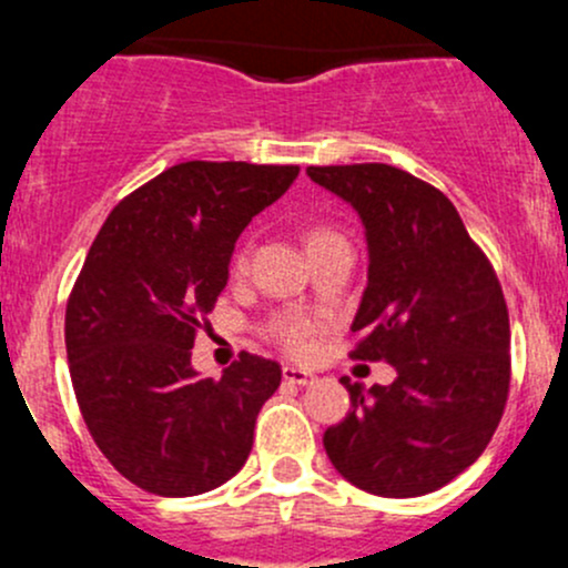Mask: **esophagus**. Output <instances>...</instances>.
Returning a JSON list of instances; mask_svg holds the SVG:
<instances>
[{
	"label": "esophagus",
	"mask_w": 568,
	"mask_h": 568,
	"mask_svg": "<svg viewBox=\"0 0 568 568\" xmlns=\"http://www.w3.org/2000/svg\"><path fill=\"white\" fill-rule=\"evenodd\" d=\"M283 379L288 382V385L305 387V385H313V382H316V376H313L311 371H302V368H294V365H285Z\"/></svg>",
	"instance_id": "1"
}]
</instances>
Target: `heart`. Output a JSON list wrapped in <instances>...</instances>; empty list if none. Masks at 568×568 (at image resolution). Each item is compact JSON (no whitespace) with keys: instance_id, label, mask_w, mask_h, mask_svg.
I'll return each mask as SVG.
<instances>
[{"instance_id":"heart-1","label":"heart","mask_w":568,"mask_h":568,"mask_svg":"<svg viewBox=\"0 0 568 568\" xmlns=\"http://www.w3.org/2000/svg\"><path fill=\"white\" fill-rule=\"evenodd\" d=\"M329 236H337V233H332L329 227H313V231L307 233V244L324 242V239ZM242 263L244 257L239 255L236 266H242ZM316 335H318V324L311 318L280 316L272 321V337L285 348V352L294 354V357H305V354L316 346Z\"/></svg>"}]
</instances>
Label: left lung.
<instances>
[{"mask_svg":"<svg viewBox=\"0 0 568 568\" xmlns=\"http://www.w3.org/2000/svg\"><path fill=\"white\" fill-rule=\"evenodd\" d=\"M307 175L354 205L368 239L352 357L395 368L387 387L341 379L352 412L324 432L326 456L371 495H428L484 454L506 409L511 326L500 280L432 183L390 164Z\"/></svg>","mask_w":568,"mask_h":568,"instance_id":"obj_1","label":"left lung"}]
</instances>
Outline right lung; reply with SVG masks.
Returning <instances> with one entry per match:
<instances>
[{
    "label": "right lung",
    "mask_w": 568,
    "mask_h": 568,
    "mask_svg": "<svg viewBox=\"0 0 568 568\" xmlns=\"http://www.w3.org/2000/svg\"><path fill=\"white\" fill-rule=\"evenodd\" d=\"M296 175V164H175L114 205L84 257L65 307L73 393L101 454L151 495H203L247 462L283 371L242 352L222 379H200L192 346L236 239Z\"/></svg>",
    "instance_id": "1"
}]
</instances>
